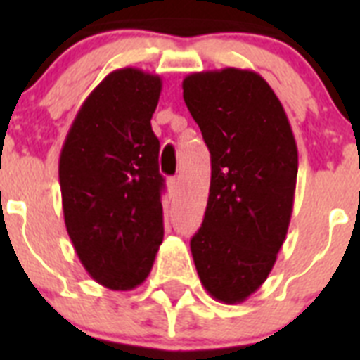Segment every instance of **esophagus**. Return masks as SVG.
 <instances>
[{
	"label": "esophagus",
	"mask_w": 360,
	"mask_h": 360,
	"mask_svg": "<svg viewBox=\"0 0 360 360\" xmlns=\"http://www.w3.org/2000/svg\"><path fill=\"white\" fill-rule=\"evenodd\" d=\"M167 189H169L171 195H174L178 189V178H167Z\"/></svg>",
	"instance_id": "34e87169"
}]
</instances>
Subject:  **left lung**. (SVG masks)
<instances>
[{
	"label": "left lung",
	"instance_id": "1",
	"mask_svg": "<svg viewBox=\"0 0 360 360\" xmlns=\"http://www.w3.org/2000/svg\"><path fill=\"white\" fill-rule=\"evenodd\" d=\"M184 101L211 151V187L191 252L205 290L243 303L269 278L287 238L297 146L269 82L221 68L184 79Z\"/></svg>",
	"mask_w": 360,
	"mask_h": 360
}]
</instances>
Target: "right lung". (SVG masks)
<instances>
[{"instance_id":"obj_1","label":"right lung","mask_w":360,"mask_h":360,"mask_svg":"<svg viewBox=\"0 0 360 360\" xmlns=\"http://www.w3.org/2000/svg\"><path fill=\"white\" fill-rule=\"evenodd\" d=\"M160 91L155 73H108L79 108L59 157L68 236L86 272L110 290L142 285L164 240L151 129Z\"/></svg>"}]
</instances>
